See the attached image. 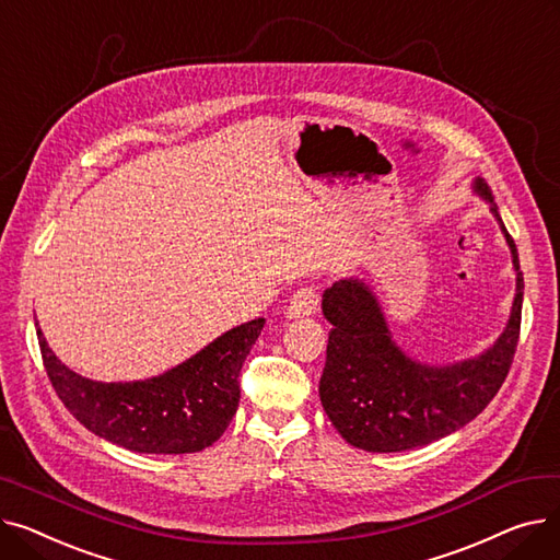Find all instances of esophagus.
<instances>
[{
  "label": "esophagus",
  "mask_w": 560,
  "mask_h": 560,
  "mask_svg": "<svg viewBox=\"0 0 560 560\" xmlns=\"http://www.w3.org/2000/svg\"><path fill=\"white\" fill-rule=\"evenodd\" d=\"M317 290L315 288H300L295 295L290 298L288 306H285V315L288 317H304V315H313L317 308Z\"/></svg>",
  "instance_id": "1"
}]
</instances>
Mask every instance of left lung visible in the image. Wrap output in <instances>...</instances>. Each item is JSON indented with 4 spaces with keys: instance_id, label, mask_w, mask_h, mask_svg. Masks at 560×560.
Here are the masks:
<instances>
[{
    "instance_id": "left-lung-1",
    "label": "left lung",
    "mask_w": 560,
    "mask_h": 560,
    "mask_svg": "<svg viewBox=\"0 0 560 560\" xmlns=\"http://www.w3.org/2000/svg\"><path fill=\"white\" fill-rule=\"evenodd\" d=\"M481 195L502 226L517 272L509 325L483 354L454 365H427L397 347L370 285L359 279L334 283L322 295L331 322L319 399L338 433L365 452H406L445 438L472 422L509 376L522 322L524 277L517 247L499 218L488 184Z\"/></svg>"
}]
</instances>
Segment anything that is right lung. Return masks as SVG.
<instances>
[{
    "label": "right lung",
    "mask_w": 560,
    "mask_h": 560,
    "mask_svg": "<svg viewBox=\"0 0 560 560\" xmlns=\"http://www.w3.org/2000/svg\"><path fill=\"white\" fill-rule=\"evenodd\" d=\"M262 325V317L245 322L186 363L129 384L72 372L36 334L58 399L88 431L140 454H192L211 447L238 410V376Z\"/></svg>",
    "instance_id": "obj_1"
}]
</instances>
